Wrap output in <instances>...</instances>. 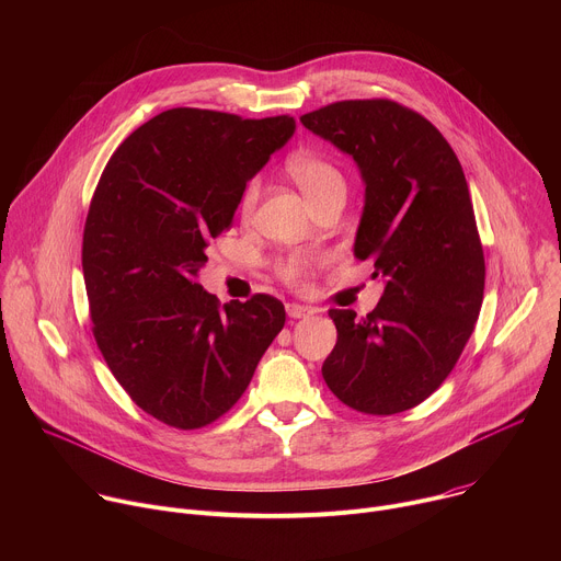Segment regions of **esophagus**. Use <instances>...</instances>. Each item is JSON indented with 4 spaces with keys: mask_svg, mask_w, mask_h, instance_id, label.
<instances>
[{
    "mask_svg": "<svg viewBox=\"0 0 561 561\" xmlns=\"http://www.w3.org/2000/svg\"><path fill=\"white\" fill-rule=\"evenodd\" d=\"M286 312H288L290 319H301V317L312 314V308L301 306V304H286Z\"/></svg>",
    "mask_w": 561,
    "mask_h": 561,
    "instance_id": "esophagus-1",
    "label": "esophagus"
}]
</instances>
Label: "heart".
<instances>
[{"label":"heart","instance_id":"heart-1","mask_svg":"<svg viewBox=\"0 0 561 561\" xmlns=\"http://www.w3.org/2000/svg\"><path fill=\"white\" fill-rule=\"evenodd\" d=\"M288 175L293 182L299 186V191L306 195L310 204L317 199H322L335 191H344V178L335 164H331L329 159L317 157V154H295L288 162ZM260 197V180H251L244 197H242V210L251 213L255 202ZM312 264L301 257H290L282 266V277L286 282H299L301 277L308 275V268Z\"/></svg>","mask_w":561,"mask_h":561}]
</instances>
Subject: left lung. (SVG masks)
<instances>
[{
    "label": "left lung",
    "mask_w": 561,
    "mask_h": 561,
    "mask_svg": "<svg viewBox=\"0 0 561 561\" xmlns=\"http://www.w3.org/2000/svg\"><path fill=\"white\" fill-rule=\"evenodd\" d=\"M299 122L355 159L364 210L353 253L383 277L366 317L331 310L337 344L324 381L359 413L409 411L448 377L484 299V251L461 164L428 119L390 100L337 102Z\"/></svg>",
    "instance_id": "1"
}]
</instances>
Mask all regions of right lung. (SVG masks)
Listing matches in <instances>:
<instances>
[{
  "mask_svg": "<svg viewBox=\"0 0 561 561\" xmlns=\"http://www.w3.org/2000/svg\"><path fill=\"white\" fill-rule=\"evenodd\" d=\"M293 133L288 115L171 108L130 133L102 173L82 247L93 335L133 402L169 426L193 431L230 411L284 329L279 299L219 306L197 273Z\"/></svg>",
  "mask_w": 561,
  "mask_h": 561,
  "instance_id": "add662e5",
  "label": "right lung"
}]
</instances>
